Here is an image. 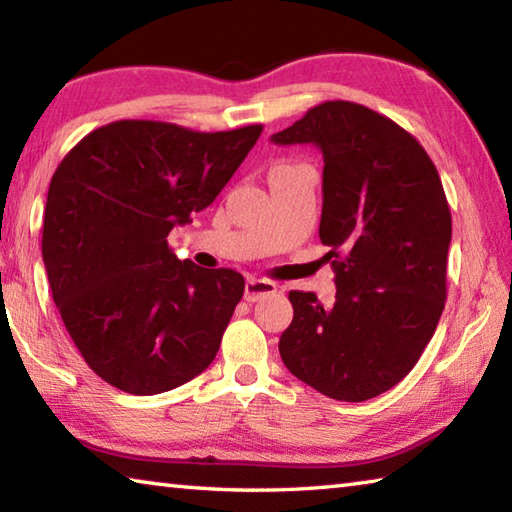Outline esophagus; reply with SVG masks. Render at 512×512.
I'll return each mask as SVG.
<instances>
[{
	"label": "esophagus",
	"instance_id": "obj_1",
	"mask_svg": "<svg viewBox=\"0 0 512 512\" xmlns=\"http://www.w3.org/2000/svg\"><path fill=\"white\" fill-rule=\"evenodd\" d=\"M275 284L268 282V280H257V277H253V280L246 282V289H244V300L246 302H257L262 300L264 296H271V293H275Z\"/></svg>",
	"mask_w": 512,
	"mask_h": 512
}]
</instances>
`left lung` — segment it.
Here are the masks:
<instances>
[{"label":"left lung","mask_w":512,"mask_h":512,"mask_svg":"<svg viewBox=\"0 0 512 512\" xmlns=\"http://www.w3.org/2000/svg\"><path fill=\"white\" fill-rule=\"evenodd\" d=\"M323 153V214L336 300L291 291L284 366L318 393L366 402L409 375L447 298L452 241L443 183L411 133L352 101H325L271 137Z\"/></svg>","instance_id":"obj_1"}]
</instances>
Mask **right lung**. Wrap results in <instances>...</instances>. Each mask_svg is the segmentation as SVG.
Wrapping results in <instances>:
<instances>
[{
  "instance_id": "right-lung-1",
  "label": "right lung",
  "mask_w": 512,
  "mask_h": 512,
  "mask_svg": "<svg viewBox=\"0 0 512 512\" xmlns=\"http://www.w3.org/2000/svg\"><path fill=\"white\" fill-rule=\"evenodd\" d=\"M259 135V124L198 133L124 119L58 164L42 259L69 336L110 386L158 395L214 361L244 277L180 262L167 235L219 196Z\"/></svg>"
}]
</instances>
